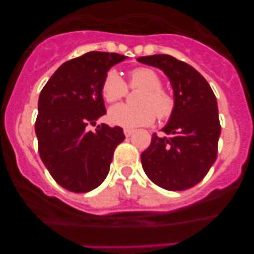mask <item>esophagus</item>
Wrapping results in <instances>:
<instances>
[{"label": "esophagus", "mask_w": 254, "mask_h": 254, "mask_svg": "<svg viewBox=\"0 0 254 254\" xmlns=\"http://www.w3.org/2000/svg\"><path fill=\"white\" fill-rule=\"evenodd\" d=\"M132 132H134V130L129 129V127H125V129H124V135H125V136H130V135H131Z\"/></svg>", "instance_id": "34e87169"}]
</instances>
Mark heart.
Wrapping results in <instances>:
<instances>
[{
  "instance_id": "1",
  "label": "heart",
  "mask_w": 254,
  "mask_h": 254,
  "mask_svg": "<svg viewBox=\"0 0 254 254\" xmlns=\"http://www.w3.org/2000/svg\"><path fill=\"white\" fill-rule=\"evenodd\" d=\"M130 88H140L142 92L137 98L140 106L131 107L119 104L108 113L112 124L125 127L150 125L156 115L160 120H166L173 114L176 101L173 94L162 88V79L150 67H137L129 75ZM127 93V86L115 70H109L102 83V94L108 103H117Z\"/></svg>"
}]
</instances>
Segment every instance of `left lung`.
<instances>
[{
	"label": "left lung",
	"mask_w": 254,
	"mask_h": 254,
	"mask_svg": "<svg viewBox=\"0 0 254 254\" xmlns=\"http://www.w3.org/2000/svg\"><path fill=\"white\" fill-rule=\"evenodd\" d=\"M139 63L161 68L170 78L176 107L162 131L152 135L141 153L146 176L167 190L191 188L209 172L217 157L221 125L217 102L206 79L171 55L142 56Z\"/></svg>",
	"instance_id": "1"
}]
</instances>
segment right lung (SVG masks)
<instances>
[{
  "label": "right lung",
  "mask_w": 254,
  "mask_h": 254,
  "mask_svg": "<svg viewBox=\"0 0 254 254\" xmlns=\"http://www.w3.org/2000/svg\"><path fill=\"white\" fill-rule=\"evenodd\" d=\"M125 59L87 53L64 63L40 92L35 120L40 158L56 183L73 193H87L106 179L115 147L125 139L120 127L87 130L107 113L102 96L107 72Z\"/></svg>",
  "instance_id": "1"
}]
</instances>
